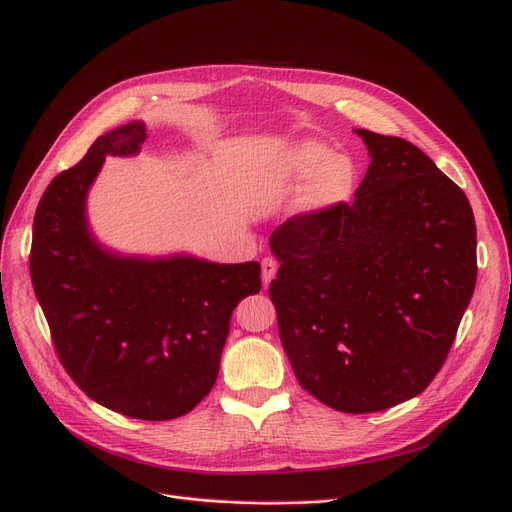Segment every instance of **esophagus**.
Listing matches in <instances>:
<instances>
[{
    "label": "esophagus",
    "instance_id": "obj_1",
    "mask_svg": "<svg viewBox=\"0 0 512 512\" xmlns=\"http://www.w3.org/2000/svg\"><path fill=\"white\" fill-rule=\"evenodd\" d=\"M276 272H278L276 259H274V257H263V259H261V278H263V284H265V286L274 280Z\"/></svg>",
    "mask_w": 512,
    "mask_h": 512
}]
</instances>
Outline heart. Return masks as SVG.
<instances>
[{
	"label": "heart",
	"mask_w": 512,
	"mask_h": 512,
	"mask_svg": "<svg viewBox=\"0 0 512 512\" xmlns=\"http://www.w3.org/2000/svg\"><path fill=\"white\" fill-rule=\"evenodd\" d=\"M280 174L288 184L314 178L301 199L303 209L317 211L344 203L355 193L359 180L357 166L348 157H334V151L317 141H303L284 153Z\"/></svg>",
	"instance_id": "b5f03b06"
}]
</instances>
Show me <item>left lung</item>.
I'll return each mask as SVG.
<instances>
[{
	"instance_id": "1",
	"label": "left lung",
	"mask_w": 512,
	"mask_h": 512,
	"mask_svg": "<svg viewBox=\"0 0 512 512\" xmlns=\"http://www.w3.org/2000/svg\"><path fill=\"white\" fill-rule=\"evenodd\" d=\"M371 164L353 203L288 218L270 299L299 384L326 407L375 413L442 369L477 280L465 193L413 143L355 130Z\"/></svg>"
}]
</instances>
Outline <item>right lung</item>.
Instances as JSON below:
<instances>
[{
	"label": "right lung",
	"instance_id": "right-lung-1",
	"mask_svg": "<svg viewBox=\"0 0 512 512\" xmlns=\"http://www.w3.org/2000/svg\"><path fill=\"white\" fill-rule=\"evenodd\" d=\"M143 122L101 137L49 182L33 222L31 280L74 384L143 421L193 411L209 394L236 305L261 290V267L186 255L120 257L89 232L85 199L105 155H134Z\"/></svg>",
	"mask_w": 512,
	"mask_h": 512
}]
</instances>
